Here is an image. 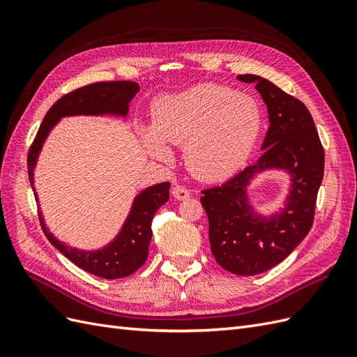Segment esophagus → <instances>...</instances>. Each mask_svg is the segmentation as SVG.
<instances>
[{"mask_svg": "<svg viewBox=\"0 0 357 357\" xmlns=\"http://www.w3.org/2000/svg\"><path fill=\"white\" fill-rule=\"evenodd\" d=\"M172 197H174L178 201H185V199H188L190 197V190L188 188H185V186L177 185V186L172 188Z\"/></svg>", "mask_w": 357, "mask_h": 357, "instance_id": "esophagus-1", "label": "esophagus"}]
</instances>
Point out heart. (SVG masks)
Wrapping results in <instances>:
<instances>
[{
	"label": "heart",
	"instance_id": "obj_1",
	"mask_svg": "<svg viewBox=\"0 0 357 357\" xmlns=\"http://www.w3.org/2000/svg\"><path fill=\"white\" fill-rule=\"evenodd\" d=\"M262 129V112L252 96L204 83L160 98L152 128L143 129L149 153L169 158L168 146H185L189 171L205 181L234 176L252 155Z\"/></svg>",
	"mask_w": 357,
	"mask_h": 357
}]
</instances>
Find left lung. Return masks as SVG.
Segmentation results:
<instances>
[{
  "label": "left lung",
  "mask_w": 357,
  "mask_h": 357,
  "mask_svg": "<svg viewBox=\"0 0 357 357\" xmlns=\"http://www.w3.org/2000/svg\"><path fill=\"white\" fill-rule=\"evenodd\" d=\"M236 79L255 83L266 104L269 128L264 153L222 186L202 190L201 204L208 215L215 262L236 275H256L284 261L310 232L325 152L304 102L259 75L244 74ZM273 167L287 170L292 185L285 208L265 218L248 204L246 186L257 172Z\"/></svg>",
  "instance_id": "left-lung-1"
}]
</instances>
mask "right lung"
<instances>
[{"label": "right lung", "instance_id": "1", "mask_svg": "<svg viewBox=\"0 0 357 357\" xmlns=\"http://www.w3.org/2000/svg\"><path fill=\"white\" fill-rule=\"evenodd\" d=\"M138 89L139 88L135 82H100L83 86V88L63 95L53 104L43 119L34 143L31 144L28 152V176L32 190H34L32 181H34V167L37 164L38 153L46 137L52 131V128L59 122L61 117L80 114H112L125 117L129 110V102L132 101ZM169 186L168 181L159 183V185L150 186L139 193L134 199L132 208L129 211L121 232L110 244H107L100 250L83 252L61 243L49 232L45 220L41 218V213H38L41 228L52 245H55L63 256L84 271L107 280L128 277L146 262L149 243L152 240V220L158 208L168 201ZM36 201L38 199L36 198Z\"/></svg>", "mask_w": 357, "mask_h": 357}]
</instances>
